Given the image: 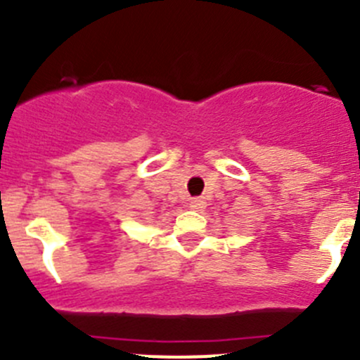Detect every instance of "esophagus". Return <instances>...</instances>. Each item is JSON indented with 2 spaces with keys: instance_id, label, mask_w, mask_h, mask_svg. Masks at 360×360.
Masks as SVG:
<instances>
[{
  "instance_id": "esophagus-1",
  "label": "esophagus",
  "mask_w": 360,
  "mask_h": 360,
  "mask_svg": "<svg viewBox=\"0 0 360 360\" xmlns=\"http://www.w3.org/2000/svg\"><path fill=\"white\" fill-rule=\"evenodd\" d=\"M190 207L191 209H202L204 207V200H202V198H191Z\"/></svg>"
}]
</instances>
